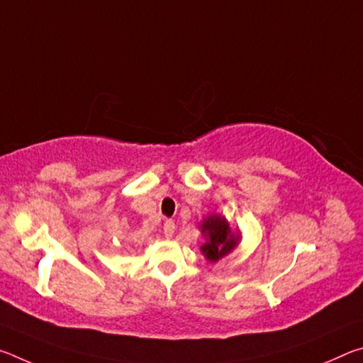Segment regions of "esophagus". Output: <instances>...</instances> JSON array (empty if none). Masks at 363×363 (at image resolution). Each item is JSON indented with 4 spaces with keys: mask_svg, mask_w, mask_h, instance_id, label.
I'll return each instance as SVG.
<instances>
[{
    "mask_svg": "<svg viewBox=\"0 0 363 363\" xmlns=\"http://www.w3.org/2000/svg\"><path fill=\"white\" fill-rule=\"evenodd\" d=\"M174 230H176V225H174L173 220H164V224H163V233H164V237L171 238V237H173Z\"/></svg>",
    "mask_w": 363,
    "mask_h": 363,
    "instance_id": "1",
    "label": "esophagus"
}]
</instances>
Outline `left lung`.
I'll return each instance as SVG.
<instances>
[{
  "label": "left lung",
  "mask_w": 363,
  "mask_h": 363,
  "mask_svg": "<svg viewBox=\"0 0 363 363\" xmlns=\"http://www.w3.org/2000/svg\"><path fill=\"white\" fill-rule=\"evenodd\" d=\"M201 233L205 235V243L201 245V253L208 261L216 262L237 247L240 233H233L224 216L210 214L200 224Z\"/></svg>",
  "instance_id": "1"
}]
</instances>
